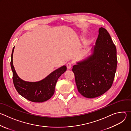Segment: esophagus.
<instances>
[{
	"label": "esophagus",
	"instance_id": "esophagus-1",
	"mask_svg": "<svg viewBox=\"0 0 131 131\" xmlns=\"http://www.w3.org/2000/svg\"><path fill=\"white\" fill-rule=\"evenodd\" d=\"M67 68L69 69L71 68V66H72V63L71 62H68L67 64Z\"/></svg>",
	"mask_w": 131,
	"mask_h": 131
}]
</instances>
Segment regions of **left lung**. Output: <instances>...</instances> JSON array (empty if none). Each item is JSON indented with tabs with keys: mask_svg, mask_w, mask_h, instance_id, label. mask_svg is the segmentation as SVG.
Listing matches in <instances>:
<instances>
[{
	"mask_svg": "<svg viewBox=\"0 0 131 131\" xmlns=\"http://www.w3.org/2000/svg\"><path fill=\"white\" fill-rule=\"evenodd\" d=\"M93 54L72 67L78 92L86 98L103 95L112 86L117 66V50L104 28H99Z\"/></svg>",
	"mask_w": 131,
	"mask_h": 131,
	"instance_id": "8db88e82",
	"label": "left lung"
}]
</instances>
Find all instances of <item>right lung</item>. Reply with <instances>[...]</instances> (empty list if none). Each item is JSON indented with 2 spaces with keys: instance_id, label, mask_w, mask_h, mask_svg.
Here are the masks:
<instances>
[{
  "instance_id": "obj_1",
  "label": "right lung",
  "mask_w": 131,
  "mask_h": 131,
  "mask_svg": "<svg viewBox=\"0 0 131 131\" xmlns=\"http://www.w3.org/2000/svg\"><path fill=\"white\" fill-rule=\"evenodd\" d=\"M11 54V67L13 73V82L18 94L26 100L36 103H42L50 99L54 94L56 83L59 79L66 70V66H63L50 73L41 81L31 82H26L18 77L13 65V53Z\"/></svg>"
}]
</instances>
